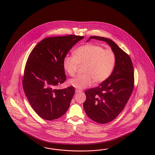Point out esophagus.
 Listing matches in <instances>:
<instances>
[{"mask_svg": "<svg viewBox=\"0 0 155 155\" xmlns=\"http://www.w3.org/2000/svg\"><path fill=\"white\" fill-rule=\"evenodd\" d=\"M75 91L76 93H80V92H82V91H81V90H78V89H75Z\"/></svg>", "mask_w": 155, "mask_h": 155, "instance_id": "1", "label": "esophagus"}]
</instances>
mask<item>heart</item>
Listing matches in <instances>:
<instances>
[{
    "instance_id": "obj_1",
    "label": "heart",
    "mask_w": 155,
    "mask_h": 155,
    "mask_svg": "<svg viewBox=\"0 0 155 155\" xmlns=\"http://www.w3.org/2000/svg\"><path fill=\"white\" fill-rule=\"evenodd\" d=\"M116 61V55L112 50H104L101 46L87 44L78 48L74 52V56H66L63 67L67 73L73 77L79 65H84V74L69 80L72 86L84 89L90 86L93 82L99 84L107 80L113 72Z\"/></svg>"
}]
</instances>
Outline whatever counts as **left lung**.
I'll return each instance as SVG.
<instances>
[{"label":"left lung","mask_w":155,"mask_h":155,"mask_svg":"<svg viewBox=\"0 0 155 155\" xmlns=\"http://www.w3.org/2000/svg\"><path fill=\"white\" fill-rule=\"evenodd\" d=\"M106 42L116 55V65L109 78L99 86L87 90L84 103V111L89 118L99 124L113 121L125 108L134 87V68L130 56L108 38L90 37Z\"/></svg>","instance_id":"left-lung-1"}]
</instances>
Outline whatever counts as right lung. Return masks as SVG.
Returning <instances> with one entry per match:
<instances>
[{
  "mask_svg": "<svg viewBox=\"0 0 155 155\" xmlns=\"http://www.w3.org/2000/svg\"><path fill=\"white\" fill-rule=\"evenodd\" d=\"M83 38L74 35L46 38L30 54L22 78L23 88L34 110L45 120L60 118L69 107L74 87L59 90L56 87L67 79L63 67L66 55Z\"/></svg>",
  "mask_w": 155,
  "mask_h": 155,
  "instance_id": "add662e5",
  "label": "right lung"
}]
</instances>
